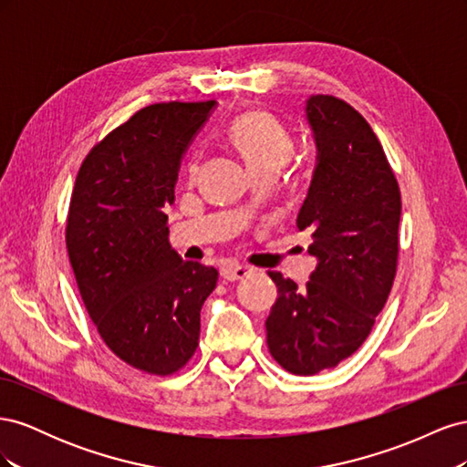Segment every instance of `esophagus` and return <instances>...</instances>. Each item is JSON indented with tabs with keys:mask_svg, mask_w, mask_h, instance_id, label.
Listing matches in <instances>:
<instances>
[{
	"mask_svg": "<svg viewBox=\"0 0 467 467\" xmlns=\"http://www.w3.org/2000/svg\"><path fill=\"white\" fill-rule=\"evenodd\" d=\"M253 273V268L247 265H237V263H228L222 266V276L225 280H242Z\"/></svg>",
	"mask_w": 467,
	"mask_h": 467,
	"instance_id": "34e87169",
	"label": "esophagus"
}]
</instances>
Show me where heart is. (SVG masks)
Wrapping results in <instances>:
<instances>
[{
  "label": "heart",
  "mask_w": 467,
  "mask_h": 467,
  "mask_svg": "<svg viewBox=\"0 0 467 467\" xmlns=\"http://www.w3.org/2000/svg\"><path fill=\"white\" fill-rule=\"evenodd\" d=\"M228 138L253 173H261L266 169L278 171L290 160L294 150V138L286 126L265 110H249L234 119ZM194 171L196 167L191 163L189 175Z\"/></svg>",
  "instance_id": "heart-1"
}]
</instances>
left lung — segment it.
Masks as SVG:
<instances>
[{
  "mask_svg": "<svg viewBox=\"0 0 467 467\" xmlns=\"http://www.w3.org/2000/svg\"><path fill=\"white\" fill-rule=\"evenodd\" d=\"M317 165L300 208V232L317 257L298 288L268 273L278 298L266 317V345L282 368L314 376L348 358L384 309L400 257L401 192L370 124L343 99L312 95L306 105Z\"/></svg>",
  "mask_w": 467,
  "mask_h": 467,
  "instance_id": "1",
  "label": "left lung"
}]
</instances>
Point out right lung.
Here are the masks:
<instances>
[{
  "mask_svg": "<svg viewBox=\"0 0 467 467\" xmlns=\"http://www.w3.org/2000/svg\"><path fill=\"white\" fill-rule=\"evenodd\" d=\"M216 101L155 103L95 144L69 201L66 247L81 300L105 345L132 368L171 376L201 337L218 271L169 245L165 208L181 158Z\"/></svg>",
  "mask_w": 467,
  "mask_h": 467,
  "instance_id": "right-lung-1",
  "label": "right lung"
}]
</instances>
